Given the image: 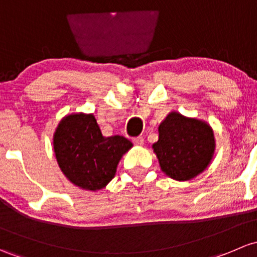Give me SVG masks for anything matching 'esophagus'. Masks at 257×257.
<instances>
[{"instance_id":"esophagus-1","label":"esophagus","mask_w":257,"mask_h":257,"mask_svg":"<svg viewBox=\"0 0 257 257\" xmlns=\"http://www.w3.org/2000/svg\"><path fill=\"white\" fill-rule=\"evenodd\" d=\"M132 141H134V144L136 145V146H142V145H144V142H145V140H144V137H142V136H139V137H135Z\"/></svg>"}]
</instances>
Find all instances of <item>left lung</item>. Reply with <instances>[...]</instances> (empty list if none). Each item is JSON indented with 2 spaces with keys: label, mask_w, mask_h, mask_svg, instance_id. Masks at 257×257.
I'll list each match as a JSON object with an SVG mask.
<instances>
[{
  "label": "left lung",
  "mask_w": 257,
  "mask_h": 257,
  "mask_svg": "<svg viewBox=\"0 0 257 257\" xmlns=\"http://www.w3.org/2000/svg\"><path fill=\"white\" fill-rule=\"evenodd\" d=\"M153 152L161 169L176 181H189L210 163L215 150L213 130L207 122L172 111L158 127Z\"/></svg>",
  "instance_id": "obj_1"
}]
</instances>
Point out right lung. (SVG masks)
Instances as JSON below:
<instances>
[{
    "label": "right lung",
    "mask_w": 257,
    "mask_h": 257,
    "mask_svg": "<svg viewBox=\"0 0 257 257\" xmlns=\"http://www.w3.org/2000/svg\"><path fill=\"white\" fill-rule=\"evenodd\" d=\"M57 162L74 186L99 190L115 177L121 157L132 147L123 136L104 137L92 113H71L53 137Z\"/></svg>",
    "instance_id": "1"
}]
</instances>
